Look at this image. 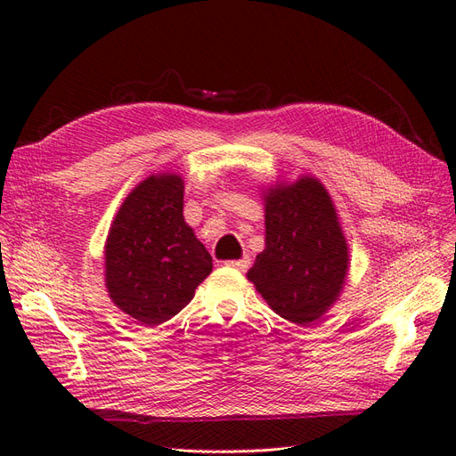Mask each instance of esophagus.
Returning <instances> with one entry per match:
<instances>
[{"instance_id": "esophagus-1", "label": "esophagus", "mask_w": 456, "mask_h": 456, "mask_svg": "<svg viewBox=\"0 0 456 456\" xmlns=\"http://www.w3.org/2000/svg\"><path fill=\"white\" fill-rule=\"evenodd\" d=\"M224 265L230 266V268H236V270H247V268L251 266V258L249 256H241L238 260H226Z\"/></svg>"}]
</instances>
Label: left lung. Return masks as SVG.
Here are the masks:
<instances>
[{
	"mask_svg": "<svg viewBox=\"0 0 456 456\" xmlns=\"http://www.w3.org/2000/svg\"><path fill=\"white\" fill-rule=\"evenodd\" d=\"M266 247L247 278L285 320L308 325L335 305L348 273V243L325 186L314 176L265 191Z\"/></svg>",
	"mask_w": 456,
	"mask_h": 456,
	"instance_id": "obj_1",
	"label": "left lung"
}]
</instances>
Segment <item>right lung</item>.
Instances as JSON below:
<instances>
[{
  "label": "right lung",
  "instance_id": "1",
  "mask_svg": "<svg viewBox=\"0 0 456 456\" xmlns=\"http://www.w3.org/2000/svg\"><path fill=\"white\" fill-rule=\"evenodd\" d=\"M184 181L151 175L123 201L104 245L106 287L114 305L154 327L194 298L213 258L184 223Z\"/></svg>",
  "mask_w": 456,
  "mask_h": 456
}]
</instances>
